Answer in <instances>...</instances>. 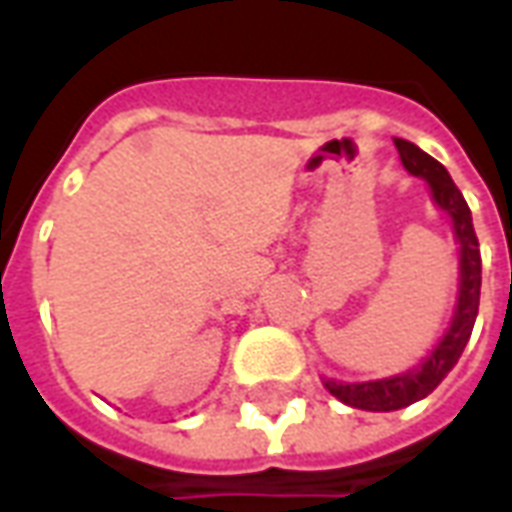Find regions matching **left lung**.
<instances>
[{"label": "left lung", "instance_id": "1", "mask_svg": "<svg viewBox=\"0 0 512 512\" xmlns=\"http://www.w3.org/2000/svg\"><path fill=\"white\" fill-rule=\"evenodd\" d=\"M395 147L401 152V163L406 166V171L414 174V177H423L431 185L436 204L453 218L455 237L461 242V289H458L453 324H450L445 338L439 341V346L431 352V357L425 360L423 368H417L412 374L393 376V379H379V382H327V390L338 401L354 406V409H365V412L404 409V406L420 401L428 393H434L439 382L453 371V365L458 363V357L464 352L466 341L472 335V327H475L477 305H480V242H477L472 212L466 207L461 190L455 188V182L450 179L445 166L431 155H425L420 147H414L412 141L395 138Z\"/></svg>", "mask_w": 512, "mask_h": 512}]
</instances>
